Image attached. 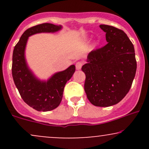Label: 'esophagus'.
<instances>
[{"label":"esophagus","instance_id":"esophagus-1","mask_svg":"<svg viewBox=\"0 0 149 149\" xmlns=\"http://www.w3.org/2000/svg\"><path fill=\"white\" fill-rule=\"evenodd\" d=\"M82 66H83V63L81 61H78V62L76 64V68L77 70H80L81 69Z\"/></svg>","mask_w":149,"mask_h":149}]
</instances>
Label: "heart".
<instances>
[{
  "instance_id": "obj_1",
  "label": "heart",
  "mask_w": 149,
  "mask_h": 149,
  "mask_svg": "<svg viewBox=\"0 0 149 149\" xmlns=\"http://www.w3.org/2000/svg\"><path fill=\"white\" fill-rule=\"evenodd\" d=\"M97 45H98V41L95 40V41L93 42V44H92V46H93V47H96V46H97Z\"/></svg>"
}]
</instances>
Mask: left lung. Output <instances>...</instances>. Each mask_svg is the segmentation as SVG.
Listing matches in <instances>:
<instances>
[{
  "label": "left lung",
  "mask_w": 149,
  "mask_h": 149,
  "mask_svg": "<svg viewBox=\"0 0 149 149\" xmlns=\"http://www.w3.org/2000/svg\"><path fill=\"white\" fill-rule=\"evenodd\" d=\"M108 43L90 52L82 66L85 92L96 107L115 105L130 89L136 71L134 45L123 31L112 26H100Z\"/></svg>",
  "instance_id": "8db88e82"
}]
</instances>
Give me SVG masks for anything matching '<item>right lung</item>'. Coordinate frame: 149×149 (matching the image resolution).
I'll return each instance as SVG.
<instances>
[{"instance_id": "right-lung-1", "label": "right lung", "mask_w": 149, "mask_h": 149, "mask_svg": "<svg viewBox=\"0 0 149 149\" xmlns=\"http://www.w3.org/2000/svg\"><path fill=\"white\" fill-rule=\"evenodd\" d=\"M62 29L61 25L41 24L28 29L15 45L13 54L12 73L15 84L25 103L38 111H49L61 103L66 82L76 71L71 65L64 71L52 75L47 80L36 76L26 62L25 49L29 37L40 33H55Z\"/></svg>"}]
</instances>
